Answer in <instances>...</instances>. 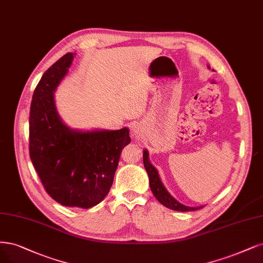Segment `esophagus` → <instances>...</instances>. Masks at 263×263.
<instances>
[{
	"label": "esophagus",
	"mask_w": 263,
	"mask_h": 263,
	"mask_svg": "<svg viewBox=\"0 0 263 263\" xmlns=\"http://www.w3.org/2000/svg\"><path fill=\"white\" fill-rule=\"evenodd\" d=\"M139 132H140L139 125H138V124H134V125L132 126V134H133L134 136H136V135L139 134Z\"/></svg>",
	"instance_id": "1"
}]
</instances>
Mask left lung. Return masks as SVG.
Here are the masks:
<instances>
[{
	"mask_svg": "<svg viewBox=\"0 0 263 263\" xmlns=\"http://www.w3.org/2000/svg\"><path fill=\"white\" fill-rule=\"evenodd\" d=\"M208 68H210L209 65H208ZM142 158H143L144 168H146L147 173H148V176H149L150 189H151L152 194L155 195V197L157 198V200L160 203H162L164 206L168 208V209L175 210V211H182V212L194 211V210L200 209V208H203V205H200V206H188V205H185L183 203H180L179 201H177L176 199L167 192V189L165 188V186L163 185L162 180H161V178L159 176L158 170L152 165V163L149 160V152H148L147 149H143Z\"/></svg>",
	"mask_w": 263,
	"mask_h": 263,
	"instance_id": "left-lung-1",
	"label": "left lung"
}]
</instances>
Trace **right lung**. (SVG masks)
Segmentation results:
<instances>
[{"instance_id": "add662e5", "label": "right lung", "mask_w": 263, "mask_h": 263, "mask_svg": "<svg viewBox=\"0 0 263 263\" xmlns=\"http://www.w3.org/2000/svg\"><path fill=\"white\" fill-rule=\"evenodd\" d=\"M75 54L67 53L45 71L34 89L29 115V152L47 193L66 206L89 209L110 190L129 129H75L58 112L54 92Z\"/></svg>"}]
</instances>
